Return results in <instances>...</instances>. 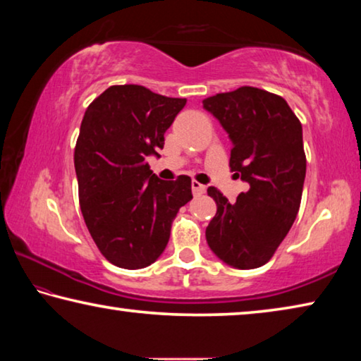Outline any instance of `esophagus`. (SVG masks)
Segmentation results:
<instances>
[{"instance_id":"obj_1","label":"esophagus","mask_w":361,"mask_h":361,"mask_svg":"<svg viewBox=\"0 0 361 361\" xmlns=\"http://www.w3.org/2000/svg\"><path fill=\"white\" fill-rule=\"evenodd\" d=\"M191 188H192V194H194V196H201V194L205 192V186L201 185V183H199V181H194V180H192Z\"/></svg>"}]
</instances>
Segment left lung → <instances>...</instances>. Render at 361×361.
Here are the masks:
<instances>
[{"label":"left lung","mask_w":361,"mask_h":361,"mask_svg":"<svg viewBox=\"0 0 361 361\" xmlns=\"http://www.w3.org/2000/svg\"><path fill=\"white\" fill-rule=\"evenodd\" d=\"M231 141L230 167L249 191L230 202L216 188V202L205 238L221 262L239 270L271 259L297 216L307 159L302 125L281 96L241 87L202 101Z\"/></svg>","instance_id":"obj_1"}]
</instances>
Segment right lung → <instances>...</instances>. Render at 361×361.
Masks as SVG:
<instances>
[{
	"label": "right lung",
	"mask_w": 361,
	"mask_h": 361,
	"mask_svg": "<svg viewBox=\"0 0 361 361\" xmlns=\"http://www.w3.org/2000/svg\"><path fill=\"white\" fill-rule=\"evenodd\" d=\"M185 104L140 85H116L85 112L73 154L80 209L101 254L116 267L140 270L156 262L171 221L192 199L190 176L159 180L146 162L159 157L165 131Z\"/></svg>",
	"instance_id": "right-lung-1"
}]
</instances>
